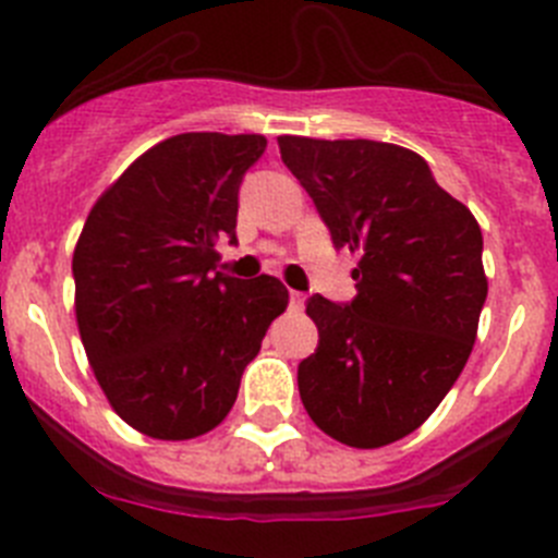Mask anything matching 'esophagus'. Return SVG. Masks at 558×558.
<instances>
[{"label":"esophagus","mask_w":558,"mask_h":558,"mask_svg":"<svg viewBox=\"0 0 558 558\" xmlns=\"http://www.w3.org/2000/svg\"><path fill=\"white\" fill-rule=\"evenodd\" d=\"M304 307V293L299 290H290V310H302Z\"/></svg>","instance_id":"34e87169"}]
</instances>
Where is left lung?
I'll list each match as a JSON object with an SVG mask.
<instances>
[{
    "label": "left lung",
    "mask_w": 558,
    "mask_h": 558,
    "mask_svg": "<svg viewBox=\"0 0 558 558\" xmlns=\"http://www.w3.org/2000/svg\"><path fill=\"white\" fill-rule=\"evenodd\" d=\"M279 153L335 248L360 256L352 302L307 299L318 349L299 363V393L335 441L386 447L436 411L470 360L489 290L481 226L408 147L279 136Z\"/></svg>",
    "instance_id": "1"
}]
</instances>
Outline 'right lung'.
Here are the masks:
<instances>
[{
  "instance_id": "right-lung-1",
  "label": "right lung",
  "mask_w": 558,
  "mask_h": 558,
  "mask_svg": "<svg viewBox=\"0 0 558 558\" xmlns=\"http://www.w3.org/2000/svg\"><path fill=\"white\" fill-rule=\"evenodd\" d=\"M265 145L259 133L170 136L88 211L72 256L77 329L111 408L145 436L218 427L288 307L279 279L223 274L215 251L236 243V192Z\"/></svg>"
}]
</instances>
